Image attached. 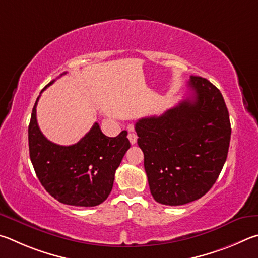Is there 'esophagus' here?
Returning a JSON list of instances; mask_svg holds the SVG:
<instances>
[{"mask_svg":"<svg viewBox=\"0 0 258 258\" xmlns=\"http://www.w3.org/2000/svg\"><path fill=\"white\" fill-rule=\"evenodd\" d=\"M128 139H129V142L133 144V145L137 143V135H136V133L133 132V129H132V132L128 134Z\"/></svg>","mask_w":258,"mask_h":258,"instance_id":"obj_1","label":"esophagus"}]
</instances>
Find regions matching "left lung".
Here are the masks:
<instances>
[{
	"instance_id": "obj_1",
	"label": "left lung",
	"mask_w": 258,
	"mask_h": 258,
	"mask_svg": "<svg viewBox=\"0 0 258 258\" xmlns=\"http://www.w3.org/2000/svg\"><path fill=\"white\" fill-rule=\"evenodd\" d=\"M190 95L160 116L136 122L138 146L151 194L157 203L183 205L198 200L219 178L228 156L231 125L222 94L191 76Z\"/></svg>"
}]
</instances>
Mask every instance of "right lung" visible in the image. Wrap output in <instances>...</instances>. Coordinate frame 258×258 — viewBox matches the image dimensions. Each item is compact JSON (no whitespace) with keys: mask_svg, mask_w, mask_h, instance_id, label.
<instances>
[{"mask_svg":"<svg viewBox=\"0 0 258 258\" xmlns=\"http://www.w3.org/2000/svg\"><path fill=\"white\" fill-rule=\"evenodd\" d=\"M38 99L39 96L31 113L28 143L31 163L42 186L63 204L81 207L102 204L112 190L115 170L130 148L128 133L123 130L119 136L107 137L95 122L77 144L57 145L40 132L36 119Z\"/></svg>","mask_w":258,"mask_h":258,"instance_id":"add662e5","label":"right lung"}]
</instances>
